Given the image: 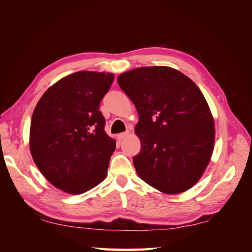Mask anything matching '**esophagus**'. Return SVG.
Instances as JSON below:
<instances>
[{"instance_id": "34e87169", "label": "esophagus", "mask_w": 252, "mask_h": 252, "mask_svg": "<svg viewBox=\"0 0 252 252\" xmlns=\"http://www.w3.org/2000/svg\"><path fill=\"white\" fill-rule=\"evenodd\" d=\"M129 131H125V133H122V134H119L118 135V139L119 140H122V139H124V138H126L127 136H129Z\"/></svg>"}]
</instances>
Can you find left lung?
<instances>
[{
	"label": "left lung",
	"mask_w": 252,
	"mask_h": 252,
	"mask_svg": "<svg viewBox=\"0 0 252 252\" xmlns=\"http://www.w3.org/2000/svg\"><path fill=\"white\" fill-rule=\"evenodd\" d=\"M118 85L137 109L135 133L140 152L136 173L167 195L190 189L204 175L215 144V121L201 91L168 66H144L122 73Z\"/></svg>",
	"instance_id": "8db88e82"
}]
</instances>
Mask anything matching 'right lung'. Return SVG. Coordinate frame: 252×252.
<instances>
[{"label": "right lung", "instance_id": "add662e5", "mask_svg": "<svg viewBox=\"0 0 252 252\" xmlns=\"http://www.w3.org/2000/svg\"><path fill=\"white\" fill-rule=\"evenodd\" d=\"M113 73L81 70L61 78L39 98L32 115L30 151L53 186L70 195L106 178L116 140L105 131L99 103Z\"/></svg>", "mask_w": 252, "mask_h": 252}]
</instances>
